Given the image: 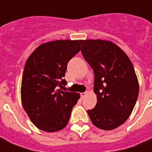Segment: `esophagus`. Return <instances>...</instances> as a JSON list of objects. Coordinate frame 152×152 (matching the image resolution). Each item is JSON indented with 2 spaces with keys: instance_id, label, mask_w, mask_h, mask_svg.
I'll list each match as a JSON object with an SVG mask.
<instances>
[{
  "instance_id": "34e87169",
  "label": "esophagus",
  "mask_w": 152,
  "mask_h": 152,
  "mask_svg": "<svg viewBox=\"0 0 152 152\" xmlns=\"http://www.w3.org/2000/svg\"><path fill=\"white\" fill-rule=\"evenodd\" d=\"M86 95V92H84V93H81L80 94V97H81V99H84V97Z\"/></svg>"
}]
</instances>
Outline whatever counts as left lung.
Listing matches in <instances>:
<instances>
[{
  "label": "left lung",
  "mask_w": 152,
  "mask_h": 152,
  "mask_svg": "<svg viewBox=\"0 0 152 152\" xmlns=\"http://www.w3.org/2000/svg\"><path fill=\"white\" fill-rule=\"evenodd\" d=\"M81 53L94 73V108L87 112L96 127L112 130L124 123L138 96L133 64L121 48L108 40H80Z\"/></svg>",
  "instance_id": "8db88e82"
}]
</instances>
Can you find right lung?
<instances>
[{
    "mask_svg": "<svg viewBox=\"0 0 152 152\" xmlns=\"http://www.w3.org/2000/svg\"><path fill=\"white\" fill-rule=\"evenodd\" d=\"M80 40H60L42 44L29 56L23 74V107L31 122L41 130L63 129L80 99L75 92L63 91L70 60L80 50Z\"/></svg>",
    "mask_w": 152,
    "mask_h": 152,
    "instance_id": "obj_1",
    "label": "right lung"
}]
</instances>
